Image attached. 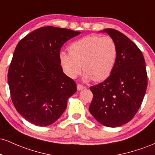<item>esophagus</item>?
I'll return each mask as SVG.
<instances>
[{
    "label": "esophagus",
    "mask_w": 155,
    "mask_h": 155,
    "mask_svg": "<svg viewBox=\"0 0 155 155\" xmlns=\"http://www.w3.org/2000/svg\"><path fill=\"white\" fill-rule=\"evenodd\" d=\"M86 88V87L83 86V85H81V84H78L77 85V90H84V89Z\"/></svg>",
    "instance_id": "34e87169"
}]
</instances>
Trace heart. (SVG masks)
<instances>
[{
	"mask_svg": "<svg viewBox=\"0 0 155 155\" xmlns=\"http://www.w3.org/2000/svg\"><path fill=\"white\" fill-rule=\"evenodd\" d=\"M117 58V46L109 36L87 35L69 46V53L60 51V65L68 77L75 79L84 71L83 78L88 81L106 80L111 75Z\"/></svg>",
	"mask_w": 155,
	"mask_h": 155,
	"instance_id": "heart-1",
	"label": "heart"
}]
</instances>
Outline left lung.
Here are the masks:
<instances>
[{"label": "left lung", "instance_id": "obj_1", "mask_svg": "<svg viewBox=\"0 0 155 155\" xmlns=\"http://www.w3.org/2000/svg\"><path fill=\"white\" fill-rule=\"evenodd\" d=\"M117 46L114 68L104 82L90 87L93 98L90 114L103 125L116 127L130 121L142 104L147 87V74L143 54L123 33L106 28Z\"/></svg>", "mask_w": 155, "mask_h": 155}]
</instances>
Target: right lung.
<instances>
[{
	"label": "right lung",
	"mask_w": 155,
	"mask_h": 155,
	"mask_svg": "<svg viewBox=\"0 0 155 155\" xmlns=\"http://www.w3.org/2000/svg\"><path fill=\"white\" fill-rule=\"evenodd\" d=\"M81 32L47 26L24 37L17 44L8 73L14 106L23 118L48 126L61 117L76 84L63 71L61 47Z\"/></svg>",
	"instance_id": "1"
}]
</instances>
